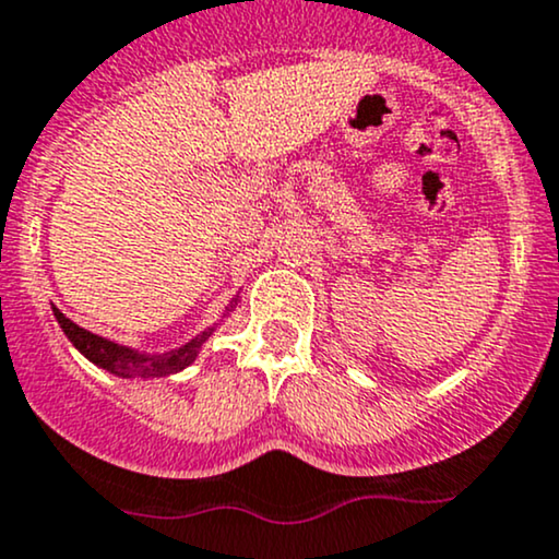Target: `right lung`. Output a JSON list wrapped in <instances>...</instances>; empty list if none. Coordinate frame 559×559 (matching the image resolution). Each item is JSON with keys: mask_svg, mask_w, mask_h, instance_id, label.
I'll return each instance as SVG.
<instances>
[{"mask_svg": "<svg viewBox=\"0 0 559 559\" xmlns=\"http://www.w3.org/2000/svg\"><path fill=\"white\" fill-rule=\"evenodd\" d=\"M235 306H238V295H235L233 304L225 308L222 319L229 317V311H235ZM51 311H55V319L59 321V326H62L64 337H68L70 343L91 360V364L122 379H164V377H173L177 371L188 369V366L199 358L203 343H206V340L216 332V326H219V324L209 326V330L199 332L193 340H188L186 345L175 347V350L143 353V350H135V347L120 345L115 343V340L98 337V334L83 330V326H78L75 321L64 317L57 306H51Z\"/></svg>", "mask_w": 559, "mask_h": 559, "instance_id": "1", "label": "right lung"}]
</instances>
